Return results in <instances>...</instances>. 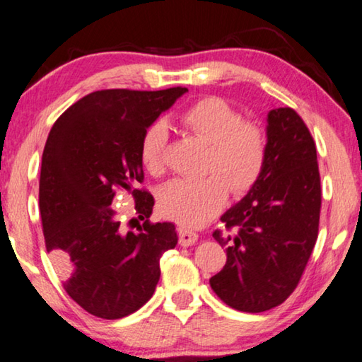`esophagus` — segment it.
<instances>
[{
	"label": "esophagus",
	"instance_id": "34e87169",
	"mask_svg": "<svg viewBox=\"0 0 362 362\" xmlns=\"http://www.w3.org/2000/svg\"><path fill=\"white\" fill-rule=\"evenodd\" d=\"M177 235H179V244L180 246H192L198 240V233L189 230L188 226L177 223Z\"/></svg>",
	"mask_w": 362,
	"mask_h": 362
}]
</instances>
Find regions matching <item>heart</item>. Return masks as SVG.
I'll return each instance as SVG.
<instances>
[{
	"label": "heart",
	"mask_w": 362,
	"mask_h": 362,
	"mask_svg": "<svg viewBox=\"0 0 362 362\" xmlns=\"http://www.w3.org/2000/svg\"><path fill=\"white\" fill-rule=\"evenodd\" d=\"M180 124L206 144L201 179H174L158 193V206L164 216L183 225H201L222 209L228 189L246 194L255 187L265 170L268 137L263 127L249 121L236 107L211 95L193 102L179 116ZM169 142L168 124L151 121L140 137L139 156L151 175L166 169Z\"/></svg>",
	"instance_id": "obj_1"
}]
</instances>
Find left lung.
<instances>
[{"mask_svg": "<svg viewBox=\"0 0 362 362\" xmlns=\"http://www.w3.org/2000/svg\"><path fill=\"white\" fill-rule=\"evenodd\" d=\"M268 159L246 198L222 216L212 236L226 250L211 287L231 308L262 313L296 291L320 230L316 144L291 107L268 113Z\"/></svg>", "mask_w": 362, "mask_h": 362, "instance_id": "1", "label": "left lung"}]
</instances>
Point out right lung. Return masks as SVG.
Returning <instances> with one entry per match:
<instances>
[{
	"label": "right lung",
	"mask_w": 362,
	"mask_h": 362,
	"mask_svg": "<svg viewBox=\"0 0 362 362\" xmlns=\"http://www.w3.org/2000/svg\"><path fill=\"white\" fill-rule=\"evenodd\" d=\"M187 90H95L66 108L47 136L40 174L46 250L65 292L102 320H119L148 302L159 259L177 244L173 223L150 222L155 199L139 188V145L145 127ZM118 192L136 201L144 220L137 232L122 228L112 207Z\"/></svg>",
	"instance_id": "1"
}]
</instances>
